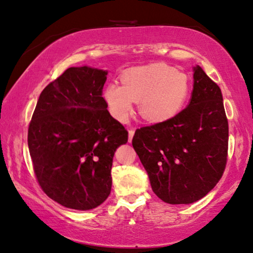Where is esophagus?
Listing matches in <instances>:
<instances>
[{"mask_svg": "<svg viewBox=\"0 0 253 253\" xmlns=\"http://www.w3.org/2000/svg\"><path fill=\"white\" fill-rule=\"evenodd\" d=\"M133 135H134V130L133 129H130L129 130V142H131L132 141V138H133Z\"/></svg>", "mask_w": 253, "mask_h": 253, "instance_id": "1", "label": "esophagus"}]
</instances>
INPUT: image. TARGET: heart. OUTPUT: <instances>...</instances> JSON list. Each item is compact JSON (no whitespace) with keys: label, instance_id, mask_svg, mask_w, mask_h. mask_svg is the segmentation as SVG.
<instances>
[{"label":"heart","instance_id":"heart-1","mask_svg":"<svg viewBox=\"0 0 253 253\" xmlns=\"http://www.w3.org/2000/svg\"><path fill=\"white\" fill-rule=\"evenodd\" d=\"M189 80L184 73L162 63L127 70L122 75V84L112 83L105 88L104 97L111 114L126 122L140 102V113L147 121L164 122L172 119L189 94Z\"/></svg>","mask_w":253,"mask_h":253}]
</instances>
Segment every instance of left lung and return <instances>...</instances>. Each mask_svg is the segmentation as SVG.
<instances>
[{
  "label": "left lung",
  "instance_id": "left-lung-1",
  "mask_svg": "<svg viewBox=\"0 0 253 253\" xmlns=\"http://www.w3.org/2000/svg\"><path fill=\"white\" fill-rule=\"evenodd\" d=\"M190 104L174 118L137 129L132 146L151 189L170 205H189L215 188L227 163L228 121L218 84L194 68Z\"/></svg>",
  "mask_w": 253,
  "mask_h": 253
}]
</instances>
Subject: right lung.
Wrapping results in <instances>:
<instances>
[{
  "label": "right lung",
  "instance_id": "add662e5",
  "mask_svg": "<svg viewBox=\"0 0 253 253\" xmlns=\"http://www.w3.org/2000/svg\"><path fill=\"white\" fill-rule=\"evenodd\" d=\"M106 71L69 68L44 88L28 127L37 182L57 204L77 211L102 205L112 189L116 148L127 130L107 111Z\"/></svg>",
  "mask_w": 253,
  "mask_h": 253
}]
</instances>
